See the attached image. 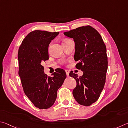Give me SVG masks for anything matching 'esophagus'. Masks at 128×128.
Segmentation results:
<instances>
[{"instance_id":"1","label":"esophagus","mask_w":128,"mask_h":128,"mask_svg":"<svg viewBox=\"0 0 128 128\" xmlns=\"http://www.w3.org/2000/svg\"><path fill=\"white\" fill-rule=\"evenodd\" d=\"M66 73L67 76L68 77V76H69V71L68 70H66Z\"/></svg>"}]
</instances>
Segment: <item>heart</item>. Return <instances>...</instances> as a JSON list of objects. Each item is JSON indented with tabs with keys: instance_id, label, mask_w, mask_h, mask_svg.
<instances>
[{
	"instance_id": "1",
	"label": "heart",
	"mask_w": 128,
	"mask_h": 128,
	"mask_svg": "<svg viewBox=\"0 0 128 128\" xmlns=\"http://www.w3.org/2000/svg\"><path fill=\"white\" fill-rule=\"evenodd\" d=\"M66 40H68V39H66Z\"/></svg>"
}]
</instances>
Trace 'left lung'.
<instances>
[{
    "instance_id": "obj_1",
    "label": "left lung",
    "mask_w": 128,
    "mask_h": 128,
    "mask_svg": "<svg viewBox=\"0 0 128 128\" xmlns=\"http://www.w3.org/2000/svg\"><path fill=\"white\" fill-rule=\"evenodd\" d=\"M73 38L75 43L74 60L76 68L83 72L82 76L71 71L69 75L75 79L74 97L78 104L89 106L97 101L104 88L108 60L106 46L100 33L87 25L64 32Z\"/></svg>"
}]
</instances>
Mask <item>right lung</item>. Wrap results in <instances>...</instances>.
I'll return each mask as SVG.
<instances>
[{"mask_svg": "<svg viewBox=\"0 0 128 128\" xmlns=\"http://www.w3.org/2000/svg\"><path fill=\"white\" fill-rule=\"evenodd\" d=\"M58 32L35 30L24 38L18 52V75L24 94L39 109L52 106L57 90L66 78L65 71L57 69L49 77L42 64L49 59L48 46Z\"/></svg>", "mask_w": 128, "mask_h": 128, "instance_id": "add662e5", "label": "right lung"}]
</instances>
